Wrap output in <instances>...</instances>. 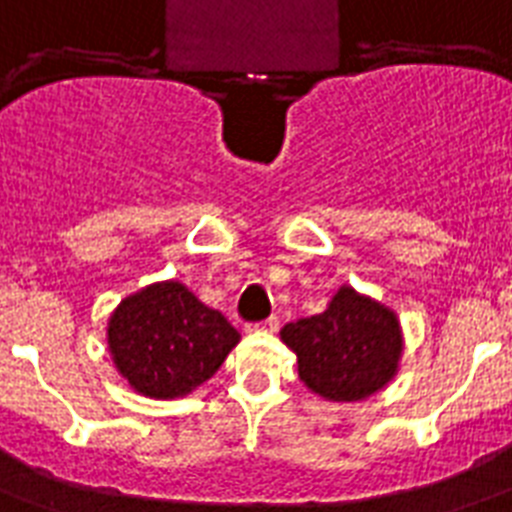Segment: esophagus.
I'll return each mask as SVG.
<instances>
[{
  "mask_svg": "<svg viewBox=\"0 0 512 512\" xmlns=\"http://www.w3.org/2000/svg\"><path fill=\"white\" fill-rule=\"evenodd\" d=\"M255 329H263V332H276L279 329V319L276 316H271V319L260 321V324H255Z\"/></svg>",
  "mask_w": 512,
  "mask_h": 512,
  "instance_id": "obj_1",
  "label": "esophagus"
}]
</instances>
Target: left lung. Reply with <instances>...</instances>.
Returning a JSON list of instances; mask_svg holds the SVG:
<instances>
[{
  "mask_svg": "<svg viewBox=\"0 0 512 512\" xmlns=\"http://www.w3.org/2000/svg\"><path fill=\"white\" fill-rule=\"evenodd\" d=\"M279 335L297 353L305 388L329 404L377 396L396 377L404 356L398 313L350 284L337 289L319 316L292 321Z\"/></svg>",
  "mask_w": 512,
  "mask_h": 512,
  "instance_id": "obj_1",
  "label": "left lung"
}]
</instances>
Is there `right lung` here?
<instances>
[{
    "label": "right lung",
    "mask_w": 512,
    "mask_h": 512,
    "mask_svg": "<svg viewBox=\"0 0 512 512\" xmlns=\"http://www.w3.org/2000/svg\"><path fill=\"white\" fill-rule=\"evenodd\" d=\"M241 335L183 281H154L108 316L106 342L116 372L135 393L175 401L220 369Z\"/></svg>",
    "instance_id": "1"
}]
</instances>
